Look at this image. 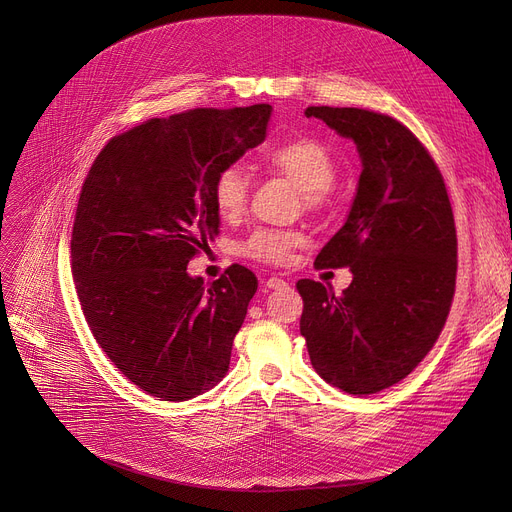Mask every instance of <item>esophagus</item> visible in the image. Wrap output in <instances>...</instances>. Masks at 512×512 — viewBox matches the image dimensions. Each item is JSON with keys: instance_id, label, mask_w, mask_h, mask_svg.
<instances>
[{"instance_id": "34e87169", "label": "esophagus", "mask_w": 512, "mask_h": 512, "mask_svg": "<svg viewBox=\"0 0 512 512\" xmlns=\"http://www.w3.org/2000/svg\"><path fill=\"white\" fill-rule=\"evenodd\" d=\"M284 286H286V280H282L278 276H272V278L265 280V288L267 290H278V288H284Z\"/></svg>"}]
</instances>
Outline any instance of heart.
Instances as JSON below:
<instances>
[{"mask_svg": "<svg viewBox=\"0 0 512 512\" xmlns=\"http://www.w3.org/2000/svg\"><path fill=\"white\" fill-rule=\"evenodd\" d=\"M261 161L299 186L309 207H319L328 201L330 184L336 178V159L321 141L311 137L292 139L267 149ZM211 199L220 218L236 220L249 199L247 174L238 166L222 168L211 182ZM299 242L301 234L297 232L261 228L242 242L240 253L267 263H282Z\"/></svg>", "mask_w": 512, "mask_h": 512, "instance_id": "b5f03b06", "label": "heart"}]
</instances>
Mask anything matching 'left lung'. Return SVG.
<instances>
[{
	"label": "left lung",
	"mask_w": 512,
	"mask_h": 512,
	"mask_svg": "<svg viewBox=\"0 0 512 512\" xmlns=\"http://www.w3.org/2000/svg\"><path fill=\"white\" fill-rule=\"evenodd\" d=\"M307 118L351 139L361 157L357 193L317 267H348L353 282L299 280L301 334L315 371L348 394L398 384L432 351L456 282V230L444 178L415 134L359 107L311 105Z\"/></svg>",
	"instance_id": "obj_1"
}]
</instances>
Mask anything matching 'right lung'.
<instances>
[{"label": "right lung", "mask_w": 512, "mask_h": 512, "mask_svg": "<svg viewBox=\"0 0 512 512\" xmlns=\"http://www.w3.org/2000/svg\"><path fill=\"white\" fill-rule=\"evenodd\" d=\"M272 105L201 107L114 137L80 191L72 276L87 324L126 378L159 400L218 384L257 278L230 265L213 284L186 265L220 234L211 182L265 141Z\"/></svg>", "instance_id": "add662e5"}]
</instances>
